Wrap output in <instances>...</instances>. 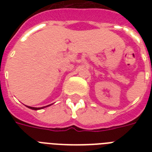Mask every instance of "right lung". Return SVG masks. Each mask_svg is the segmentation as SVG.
Listing matches in <instances>:
<instances>
[{
  "label": "right lung",
  "mask_w": 152,
  "mask_h": 152,
  "mask_svg": "<svg viewBox=\"0 0 152 152\" xmlns=\"http://www.w3.org/2000/svg\"><path fill=\"white\" fill-rule=\"evenodd\" d=\"M51 106L50 105H48V106H43V107H32V106H27V107H28L29 109H31V110H41V109H43V108H46L47 106Z\"/></svg>",
  "instance_id": "1"
}]
</instances>
